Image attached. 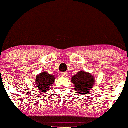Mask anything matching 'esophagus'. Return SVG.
<instances>
[{"label":"esophagus","mask_w":128,"mask_h":128,"mask_svg":"<svg viewBox=\"0 0 128 128\" xmlns=\"http://www.w3.org/2000/svg\"><path fill=\"white\" fill-rule=\"evenodd\" d=\"M61 76H64V77H66L67 76H68V73L67 72H62L61 73Z\"/></svg>","instance_id":"obj_1"}]
</instances>
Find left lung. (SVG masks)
Returning <instances> with one entry per match:
<instances>
[{"instance_id":"1","label":"left lung","mask_w":128,"mask_h":128,"mask_svg":"<svg viewBox=\"0 0 128 128\" xmlns=\"http://www.w3.org/2000/svg\"><path fill=\"white\" fill-rule=\"evenodd\" d=\"M72 82L75 86L74 90L78 94H88L94 84V77L90 73L80 71L72 76Z\"/></svg>"}]
</instances>
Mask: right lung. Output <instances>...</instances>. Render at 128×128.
<instances>
[{"instance_id": "right-lung-1", "label": "right lung", "mask_w": 128, "mask_h": 128, "mask_svg": "<svg viewBox=\"0 0 128 128\" xmlns=\"http://www.w3.org/2000/svg\"><path fill=\"white\" fill-rule=\"evenodd\" d=\"M55 76L49 74L47 72H42L36 76V83L41 92H49L50 86L55 82Z\"/></svg>"}]
</instances>
